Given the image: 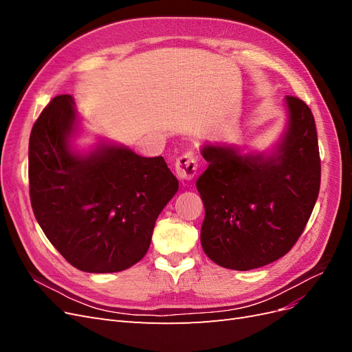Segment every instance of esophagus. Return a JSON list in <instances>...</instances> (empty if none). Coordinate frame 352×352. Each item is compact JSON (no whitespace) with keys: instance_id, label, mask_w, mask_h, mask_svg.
I'll return each mask as SVG.
<instances>
[{"instance_id":"esophagus-1","label":"esophagus","mask_w":352,"mask_h":352,"mask_svg":"<svg viewBox=\"0 0 352 352\" xmlns=\"http://www.w3.org/2000/svg\"><path fill=\"white\" fill-rule=\"evenodd\" d=\"M175 172L180 180H192L197 175V158L192 154H185L176 158Z\"/></svg>"}]
</instances>
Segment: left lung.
Masks as SVG:
<instances>
[{"instance_id": "obj_1", "label": "left lung", "mask_w": 352, "mask_h": 352, "mask_svg": "<svg viewBox=\"0 0 352 352\" xmlns=\"http://www.w3.org/2000/svg\"><path fill=\"white\" fill-rule=\"evenodd\" d=\"M286 127L270 153L204 144L208 167L197 180L206 217L201 245L232 270L270 264L289 251L307 225L320 189V155L311 110L285 98Z\"/></svg>"}]
</instances>
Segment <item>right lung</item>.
Masks as SVG:
<instances>
[{
    "instance_id": "right-lung-1",
    "label": "right lung",
    "mask_w": 352,
    "mask_h": 352,
    "mask_svg": "<svg viewBox=\"0 0 352 352\" xmlns=\"http://www.w3.org/2000/svg\"><path fill=\"white\" fill-rule=\"evenodd\" d=\"M79 116L58 95L35 122L29 140L30 202L48 241L73 267L116 273L150 248L155 220L179 182L163 157H141L124 145H73Z\"/></svg>"
}]
</instances>
